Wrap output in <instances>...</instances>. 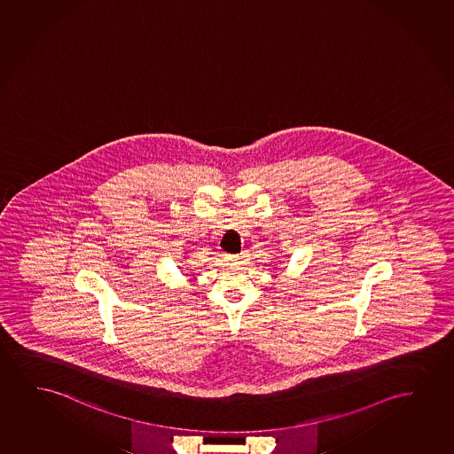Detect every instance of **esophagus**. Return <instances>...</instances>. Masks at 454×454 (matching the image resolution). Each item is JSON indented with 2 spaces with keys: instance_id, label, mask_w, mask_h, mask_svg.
<instances>
[{
  "instance_id": "34e87169",
  "label": "esophagus",
  "mask_w": 454,
  "mask_h": 454,
  "mask_svg": "<svg viewBox=\"0 0 454 454\" xmlns=\"http://www.w3.org/2000/svg\"><path fill=\"white\" fill-rule=\"evenodd\" d=\"M224 259H226V262H230V263H236V262H239V255H232V254H226V255H224Z\"/></svg>"
}]
</instances>
